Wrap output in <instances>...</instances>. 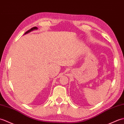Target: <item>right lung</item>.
Segmentation results:
<instances>
[{
    "label": "right lung",
    "instance_id": "add662e5",
    "mask_svg": "<svg viewBox=\"0 0 124 124\" xmlns=\"http://www.w3.org/2000/svg\"><path fill=\"white\" fill-rule=\"evenodd\" d=\"M37 29H38V27H32V28H31V29H30L29 30H28V31H26L25 33V34H26V33H29V32H31V31H33V30H37Z\"/></svg>",
    "mask_w": 124,
    "mask_h": 124
}]
</instances>
